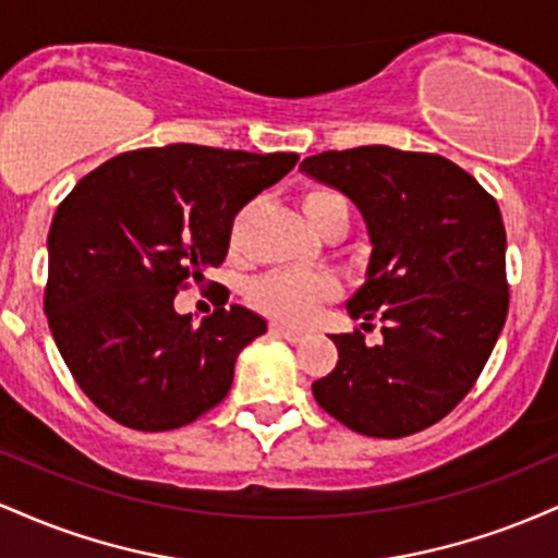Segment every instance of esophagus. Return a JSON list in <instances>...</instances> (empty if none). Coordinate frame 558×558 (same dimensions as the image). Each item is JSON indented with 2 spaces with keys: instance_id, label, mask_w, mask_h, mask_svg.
I'll return each mask as SVG.
<instances>
[{
  "instance_id": "esophagus-1",
  "label": "esophagus",
  "mask_w": 558,
  "mask_h": 558,
  "mask_svg": "<svg viewBox=\"0 0 558 558\" xmlns=\"http://www.w3.org/2000/svg\"><path fill=\"white\" fill-rule=\"evenodd\" d=\"M270 332H272V336H278V338H286V341H291V343H299L301 338H304V330L288 328V325H280V323H272Z\"/></svg>"
}]
</instances>
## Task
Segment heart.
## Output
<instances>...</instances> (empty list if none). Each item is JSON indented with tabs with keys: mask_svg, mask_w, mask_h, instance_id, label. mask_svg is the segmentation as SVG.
Wrapping results in <instances>:
<instances>
[{
	"mask_svg": "<svg viewBox=\"0 0 558 558\" xmlns=\"http://www.w3.org/2000/svg\"><path fill=\"white\" fill-rule=\"evenodd\" d=\"M301 213L312 228L323 230L332 220L349 222V202L336 189L315 185L301 194ZM332 296H336V280L312 270H272L248 286V299L259 312L291 325L306 323L317 306Z\"/></svg>",
	"mask_w": 558,
	"mask_h": 558,
	"instance_id": "obj_1",
	"label": "heart"
}]
</instances>
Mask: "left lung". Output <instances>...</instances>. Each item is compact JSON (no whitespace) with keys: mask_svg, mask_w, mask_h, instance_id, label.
<instances>
[{"mask_svg":"<svg viewBox=\"0 0 558 558\" xmlns=\"http://www.w3.org/2000/svg\"><path fill=\"white\" fill-rule=\"evenodd\" d=\"M301 172L338 189L367 222V280L349 315L380 319L330 336L338 364L312 393L349 430L403 438L470 393L509 312L506 230L496 198L440 155L356 146L306 157Z\"/></svg>","mask_w":558,"mask_h":558,"instance_id":"8db88e82","label":"left lung"}]
</instances>
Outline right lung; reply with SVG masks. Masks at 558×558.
<instances>
[{
    "label": "right lung",
    "instance_id": "add662e5",
    "mask_svg": "<svg viewBox=\"0 0 558 558\" xmlns=\"http://www.w3.org/2000/svg\"><path fill=\"white\" fill-rule=\"evenodd\" d=\"M296 162L293 151L151 146L107 159L62 198L44 312L70 375L107 417L175 430L226 399L235 356L267 323L233 304L194 325L172 301L226 262L233 217Z\"/></svg>",
    "mask_w": 558,
    "mask_h": 558
}]
</instances>
